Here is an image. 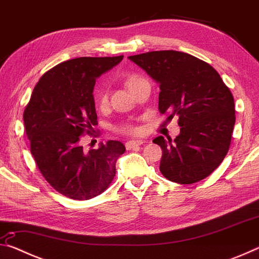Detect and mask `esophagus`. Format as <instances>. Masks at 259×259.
I'll list each match as a JSON object with an SVG mask.
<instances>
[{
  "mask_svg": "<svg viewBox=\"0 0 259 259\" xmlns=\"http://www.w3.org/2000/svg\"><path fill=\"white\" fill-rule=\"evenodd\" d=\"M143 143H144V140H142V139H139V140H129V142L125 143V148H126V150H131V148H134L136 146L142 145Z\"/></svg>",
  "mask_w": 259,
  "mask_h": 259,
  "instance_id": "1",
  "label": "esophagus"
}]
</instances>
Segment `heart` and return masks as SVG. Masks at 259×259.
<instances>
[{"label": "heart", "instance_id": "heart-1", "mask_svg": "<svg viewBox=\"0 0 259 259\" xmlns=\"http://www.w3.org/2000/svg\"><path fill=\"white\" fill-rule=\"evenodd\" d=\"M137 80H139V77H137V76L129 77L128 81H126V85L129 87L131 83H134V82H136ZM98 103H99L100 106H104V105L107 104V94H106V91H105V90H102L99 93ZM120 131H122V133H125V134H137L138 133V129L135 128V126L131 125V124H124V125L121 126Z\"/></svg>", "mask_w": 259, "mask_h": 259}]
</instances>
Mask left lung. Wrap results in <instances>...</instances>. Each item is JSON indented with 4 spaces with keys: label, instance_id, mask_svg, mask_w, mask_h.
<instances>
[{
    "label": "left lung",
    "instance_id": "1",
    "mask_svg": "<svg viewBox=\"0 0 259 259\" xmlns=\"http://www.w3.org/2000/svg\"><path fill=\"white\" fill-rule=\"evenodd\" d=\"M160 87L159 111L178 116L181 134L153 143L162 148L160 171L174 183L208 177L229 152L235 123L234 99L216 69L185 52L163 50L130 56Z\"/></svg>",
    "mask_w": 259,
    "mask_h": 259
}]
</instances>
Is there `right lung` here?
<instances>
[{
	"mask_svg": "<svg viewBox=\"0 0 259 259\" xmlns=\"http://www.w3.org/2000/svg\"><path fill=\"white\" fill-rule=\"evenodd\" d=\"M123 56L80 57L48 71L35 85L24 111L30 153L42 176L60 194L74 200L95 198L111 185L116 160L125 152L117 140L85 152L81 136L98 124L96 78Z\"/></svg>",
	"mask_w": 259,
	"mask_h": 259,
	"instance_id": "add662e5",
	"label": "right lung"
}]
</instances>
